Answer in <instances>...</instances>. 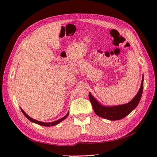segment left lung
<instances>
[{
	"label": "left lung",
	"instance_id": "8db88e82",
	"mask_svg": "<svg viewBox=\"0 0 157 157\" xmlns=\"http://www.w3.org/2000/svg\"><path fill=\"white\" fill-rule=\"evenodd\" d=\"M143 88H144V75L142 76L141 86L137 94L131 101L123 105L115 106H105L102 105L90 92H89V98L96 115L102 118L111 121H116L124 118L136 108L141 99Z\"/></svg>",
	"mask_w": 157,
	"mask_h": 157
}]
</instances>
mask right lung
<instances>
[{"mask_svg": "<svg viewBox=\"0 0 157 157\" xmlns=\"http://www.w3.org/2000/svg\"><path fill=\"white\" fill-rule=\"evenodd\" d=\"M20 109H21V111H22L23 114L25 116V117L27 118L28 119H29V121L34 123H36V124L38 125H42V126H46V127H51V126H54V125H56L57 124H59V123H61L62 121H63V120L65 119L67 117V116L69 115V112L67 113V114L63 117L59 119L58 120H56V121H52V122H48V123H46V122H42V121H38V120H36L34 119H33L32 117H30L27 113H25V112L23 111V110L20 107Z\"/></svg>", "mask_w": 157, "mask_h": 157, "instance_id": "add662e5", "label": "right lung"}]
</instances>
